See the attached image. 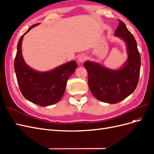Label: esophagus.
<instances>
[{"label": "esophagus", "mask_w": 154, "mask_h": 154, "mask_svg": "<svg viewBox=\"0 0 154 154\" xmlns=\"http://www.w3.org/2000/svg\"><path fill=\"white\" fill-rule=\"evenodd\" d=\"M86 58H87L86 55L84 54H80V56H79L78 60V62H79L82 63V62H83L85 61V60H86Z\"/></svg>", "instance_id": "34e87169"}]
</instances>
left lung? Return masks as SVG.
Instances as JSON below:
<instances>
[{"mask_svg":"<svg viewBox=\"0 0 154 154\" xmlns=\"http://www.w3.org/2000/svg\"><path fill=\"white\" fill-rule=\"evenodd\" d=\"M114 35L127 45L128 58L118 70L106 68L97 62L87 61L83 66L88 73V84L97 100L110 104L117 103L130 96L137 85L141 67V57L137 42L125 23L119 20Z\"/></svg>","mask_w":154,"mask_h":154,"instance_id":"8db88e82","label":"left lung"}]
</instances>
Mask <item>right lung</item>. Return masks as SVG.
Here are the masks:
<instances>
[{
    "label": "right lung",
    "mask_w": 154,
    "mask_h": 154,
    "mask_svg": "<svg viewBox=\"0 0 154 154\" xmlns=\"http://www.w3.org/2000/svg\"><path fill=\"white\" fill-rule=\"evenodd\" d=\"M38 24L31 26L20 37L17 44L14 69L20 90L25 98L36 105L46 106L61 100L67 80L75 71L78 65L73 60L48 72L36 71L27 66L22 54V39L31 29Z\"/></svg>",
    "instance_id": "right-lung-1"
}]
</instances>
